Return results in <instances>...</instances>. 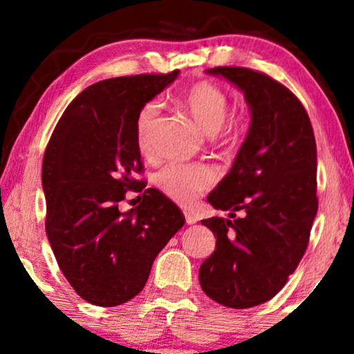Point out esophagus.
I'll return each instance as SVG.
<instances>
[{
    "instance_id": "esophagus-1",
    "label": "esophagus",
    "mask_w": 354,
    "mask_h": 354,
    "mask_svg": "<svg viewBox=\"0 0 354 354\" xmlns=\"http://www.w3.org/2000/svg\"><path fill=\"white\" fill-rule=\"evenodd\" d=\"M185 218H186V223H188V225H194V223L198 221V218L194 216L193 213H189V211H185Z\"/></svg>"
}]
</instances>
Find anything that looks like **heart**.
<instances>
[{
	"instance_id": "obj_1",
	"label": "heart",
	"mask_w": 354,
	"mask_h": 354,
	"mask_svg": "<svg viewBox=\"0 0 354 354\" xmlns=\"http://www.w3.org/2000/svg\"><path fill=\"white\" fill-rule=\"evenodd\" d=\"M185 101L205 131L214 133V136L223 138V140H230L233 136L236 124H225L230 101L221 86H218L213 81H198L188 88ZM158 113H160L158 100L145 103L138 113L136 140L141 148L148 145L149 131ZM216 180V171L208 165H185L176 163V161L165 165L153 176L154 186L169 200L181 203V205H188L194 198L209 189Z\"/></svg>"
}]
</instances>
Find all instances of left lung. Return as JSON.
<instances>
[{
	"label": "left lung",
	"mask_w": 354,
	"mask_h": 354,
	"mask_svg": "<svg viewBox=\"0 0 354 354\" xmlns=\"http://www.w3.org/2000/svg\"><path fill=\"white\" fill-rule=\"evenodd\" d=\"M208 73L245 93L251 124L233 168L208 196L234 219L201 221L216 250L203 261L200 284L216 303L245 310L273 298L306 251L318 211L316 141L301 101L271 76L239 66Z\"/></svg>",
	"instance_id": "left-lung-1"
}]
</instances>
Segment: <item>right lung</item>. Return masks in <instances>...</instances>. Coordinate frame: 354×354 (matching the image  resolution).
<instances>
[{
  "instance_id": "obj_1",
  "label": "right lung",
  "mask_w": 354,
  "mask_h": 354,
  "mask_svg": "<svg viewBox=\"0 0 354 354\" xmlns=\"http://www.w3.org/2000/svg\"><path fill=\"white\" fill-rule=\"evenodd\" d=\"M168 75L98 81L68 104L43 158L46 234L73 290L96 306L140 293L158 253L185 225L161 191L135 180L143 171L136 140L141 106L171 84ZM144 191L136 209H117L126 190Z\"/></svg>"
}]
</instances>
